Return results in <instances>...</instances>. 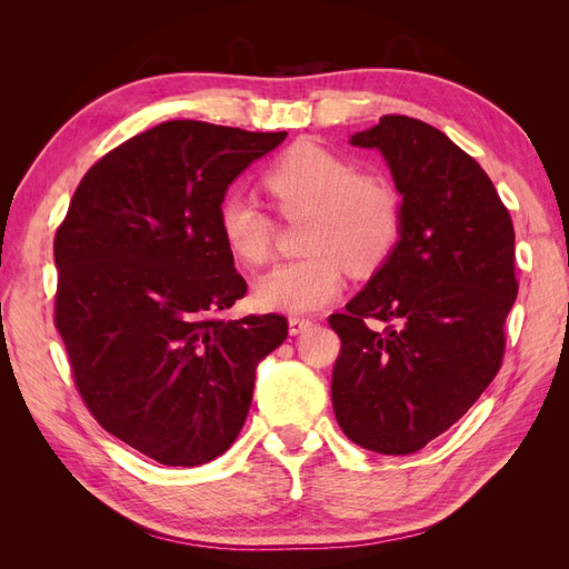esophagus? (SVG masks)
Wrapping results in <instances>:
<instances>
[{"mask_svg": "<svg viewBox=\"0 0 569 569\" xmlns=\"http://www.w3.org/2000/svg\"><path fill=\"white\" fill-rule=\"evenodd\" d=\"M308 325H311V318L291 316V318H289V335H301Z\"/></svg>", "mask_w": 569, "mask_h": 569, "instance_id": "34e87169", "label": "esophagus"}]
</instances>
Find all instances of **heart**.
<instances>
[{
  "instance_id": "heart-1",
  "label": "heart",
  "mask_w": 569,
  "mask_h": 569,
  "mask_svg": "<svg viewBox=\"0 0 569 569\" xmlns=\"http://www.w3.org/2000/svg\"><path fill=\"white\" fill-rule=\"evenodd\" d=\"M263 187L280 213H306V256L274 266L258 280L256 301L263 308L311 313L339 295L343 270L375 272L399 244L403 209L396 187L382 176L356 173L347 157L313 140L287 147L266 170ZM218 232L239 263L268 261L274 226L253 199H222Z\"/></svg>"
}]
</instances>
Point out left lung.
Instances as JSON below:
<instances>
[{"label": "left lung", "mask_w": 569, "mask_h": 569, "mask_svg": "<svg viewBox=\"0 0 569 569\" xmlns=\"http://www.w3.org/2000/svg\"><path fill=\"white\" fill-rule=\"evenodd\" d=\"M351 144L382 151L403 226L366 289L330 316L341 339L332 406L353 443L408 456L456 425L501 370L518 297L515 230L481 166L422 120L382 116Z\"/></svg>", "instance_id": "1"}]
</instances>
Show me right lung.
Segmentation results:
<instances>
[{"label":"right lung","mask_w":569,"mask_h":569,"mask_svg":"<svg viewBox=\"0 0 569 569\" xmlns=\"http://www.w3.org/2000/svg\"><path fill=\"white\" fill-rule=\"evenodd\" d=\"M287 132L166 120L101 157L54 237V325L94 420L173 468L226 453L258 360L287 339L278 313L218 318L247 295L218 232L242 170Z\"/></svg>","instance_id":"1"}]
</instances>
